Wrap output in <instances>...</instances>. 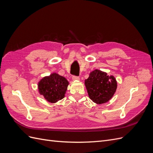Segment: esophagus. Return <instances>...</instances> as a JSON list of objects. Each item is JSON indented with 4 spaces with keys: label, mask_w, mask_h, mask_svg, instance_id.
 Segmentation results:
<instances>
[{
    "label": "esophagus",
    "mask_w": 153,
    "mask_h": 153,
    "mask_svg": "<svg viewBox=\"0 0 153 153\" xmlns=\"http://www.w3.org/2000/svg\"><path fill=\"white\" fill-rule=\"evenodd\" d=\"M72 79H73V81H78V80H80V77L76 76H73L72 77Z\"/></svg>",
    "instance_id": "34e87169"
}]
</instances>
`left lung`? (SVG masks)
<instances>
[{"mask_svg": "<svg viewBox=\"0 0 153 153\" xmlns=\"http://www.w3.org/2000/svg\"><path fill=\"white\" fill-rule=\"evenodd\" d=\"M85 85L89 98L96 104L105 103L112 98L116 91L117 84L113 75L95 69L85 80Z\"/></svg>", "mask_w": 153, "mask_h": 153, "instance_id": "8db88e82", "label": "left lung"}]
</instances>
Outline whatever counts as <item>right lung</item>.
Wrapping results in <instances>:
<instances>
[{"label":"right lung","mask_w":153,"mask_h":153,"mask_svg":"<svg viewBox=\"0 0 153 153\" xmlns=\"http://www.w3.org/2000/svg\"><path fill=\"white\" fill-rule=\"evenodd\" d=\"M69 82L66 78L53 73L38 82V91L49 103H55L65 96Z\"/></svg>","instance_id":"add662e5"}]
</instances>
